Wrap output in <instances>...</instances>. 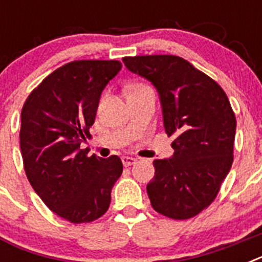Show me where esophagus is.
I'll return each mask as SVG.
<instances>
[{"mask_svg":"<svg viewBox=\"0 0 262 262\" xmlns=\"http://www.w3.org/2000/svg\"><path fill=\"white\" fill-rule=\"evenodd\" d=\"M122 163H123L124 166H129V165H133V164L136 163V159H134V157H129V156H123L122 157Z\"/></svg>","mask_w":262,"mask_h":262,"instance_id":"esophagus-1","label":"esophagus"}]
</instances>
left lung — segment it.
<instances>
[{"label": "left lung", "instance_id": "1", "mask_svg": "<svg viewBox=\"0 0 262 262\" xmlns=\"http://www.w3.org/2000/svg\"><path fill=\"white\" fill-rule=\"evenodd\" d=\"M129 72L157 90L173 156L155 160L147 185L151 205L172 219H189L211 205L233 161L236 118L224 90L173 55L124 57Z\"/></svg>", "mask_w": 262, "mask_h": 262}]
</instances>
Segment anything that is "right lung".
<instances>
[{"mask_svg": "<svg viewBox=\"0 0 262 262\" xmlns=\"http://www.w3.org/2000/svg\"><path fill=\"white\" fill-rule=\"evenodd\" d=\"M117 60H78L60 67L31 92L20 114V152L32 189L71 223L102 216L122 174L118 156L81 149L103 89L118 75Z\"/></svg>", "mask_w": 262, "mask_h": 262, "instance_id": "add662e5", "label": "right lung"}]
</instances>
